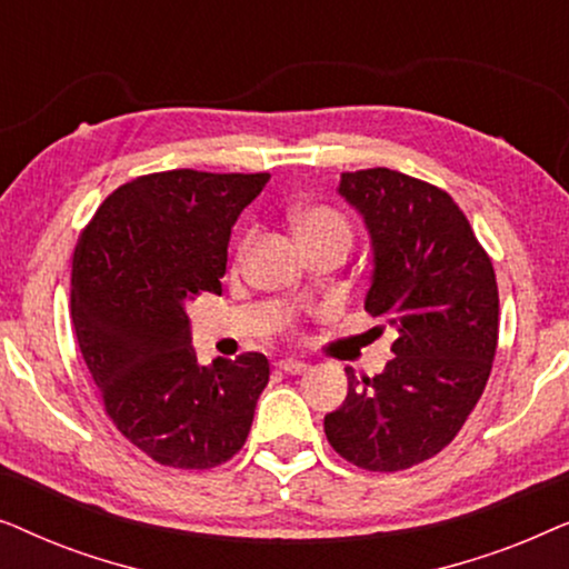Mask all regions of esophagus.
Listing matches in <instances>:
<instances>
[{"instance_id":"obj_1","label":"esophagus","mask_w":569,"mask_h":569,"mask_svg":"<svg viewBox=\"0 0 569 569\" xmlns=\"http://www.w3.org/2000/svg\"><path fill=\"white\" fill-rule=\"evenodd\" d=\"M279 370L287 372V376H300V372H306L310 365L308 362H300V360H292V357H287V360H279Z\"/></svg>"}]
</instances>
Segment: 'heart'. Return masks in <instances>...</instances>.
<instances>
[{
    "label": "heart",
    "mask_w": 569,
    "mask_h": 569,
    "mask_svg": "<svg viewBox=\"0 0 569 569\" xmlns=\"http://www.w3.org/2000/svg\"><path fill=\"white\" fill-rule=\"evenodd\" d=\"M298 232H300L302 243H306V240L333 236V232H345V236H349V224L345 217L337 212V209L316 204V207H306L298 214ZM248 246H251V236L240 243V256L248 251Z\"/></svg>",
    "instance_id": "b5f03b06"
}]
</instances>
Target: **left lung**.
Instances as JSON below:
<instances>
[{
    "label": "left lung",
    "mask_w": 569,
    "mask_h": 569,
    "mask_svg": "<svg viewBox=\"0 0 569 569\" xmlns=\"http://www.w3.org/2000/svg\"><path fill=\"white\" fill-rule=\"evenodd\" d=\"M339 193L372 243L365 310L396 329L376 378L347 370V399L326 415L331 448L368 471H401L438 456L485 393L500 329L492 261L461 207L399 170L341 173Z\"/></svg>",
    "instance_id": "8db88e82"
}]
</instances>
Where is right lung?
<instances>
[{
    "instance_id": "add662e5",
    "label": "right lung",
    "mask_w": 569,
    "mask_h": 569,
    "mask_svg": "<svg viewBox=\"0 0 569 569\" xmlns=\"http://www.w3.org/2000/svg\"><path fill=\"white\" fill-rule=\"evenodd\" d=\"M269 173L166 170L108 197L77 240L72 323L106 415L144 456L214 469L243 448L269 360L199 365L186 306L222 292L230 230Z\"/></svg>"
}]
</instances>
